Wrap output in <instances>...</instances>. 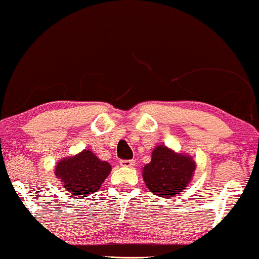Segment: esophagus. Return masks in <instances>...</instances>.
Returning <instances> with one entry per match:
<instances>
[{"label":"esophagus","mask_w":259,"mask_h":259,"mask_svg":"<svg viewBox=\"0 0 259 259\" xmlns=\"http://www.w3.org/2000/svg\"><path fill=\"white\" fill-rule=\"evenodd\" d=\"M119 164L125 167H133L135 165V161L134 159H122V161L119 162Z\"/></svg>","instance_id":"obj_1"}]
</instances>
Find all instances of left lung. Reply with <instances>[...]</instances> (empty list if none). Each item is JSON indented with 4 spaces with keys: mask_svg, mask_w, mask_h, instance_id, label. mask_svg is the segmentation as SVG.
Returning a JSON list of instances; mask_svg holds the SVG:
<instances>
[{
    "mask_svg": "<svg viewBox=\"0 0 259 259\" xmlns=\"http://www.w3.org/2000/svg\"><path fill=\"white\" fill-rule=\"evenodd\" d=\"M195 169L191 157L159 145L152 152L151 162L143 167V180L151 192L161 197H172L188 187Z\"/></svg>",
    "mask_w": 259,
    "mask_h": 259,
    "instance_id": "8db88e82",
    "label": "left lung"
}]
</instances>
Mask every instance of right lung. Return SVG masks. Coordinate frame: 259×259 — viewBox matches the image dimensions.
<instances>
[{
    "instance_id": "1",
    "label": "right lung",
    "mask_w": 259,
    "mask_h": 259,
    "mask_svg": "<svg viewBox=\"0 0 259 259\" xmlns=\"http://www.w3.org/2000/svg\"><path fill=\"white\" fill-rule=\"evenodd\" d=\"M110 171L108 162L98 159L92 151L83 150L74 157L58 162L55 175L65 190L78 197H87L101 188Z\"/></svg>"
}]
</instances>
